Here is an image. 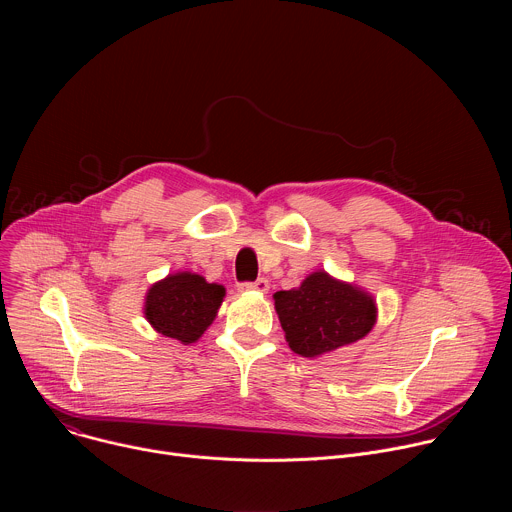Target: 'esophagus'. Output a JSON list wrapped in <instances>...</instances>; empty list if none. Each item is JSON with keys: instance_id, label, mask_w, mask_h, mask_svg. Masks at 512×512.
I'll use <instances>...</instances> for the list:
<instances>
[{"instance_id": "34e87169", "label": "esophagus", "mask_w": 512, "mask_h": 512, "mask_svg": "<svg viewBox=\"0 0 512 512\" xmlns=\"http://www.w3.org/2000/svg\"><path fill=\"white\" fill-rule=\"evenodd\" d=\"M239 289H241V291H261V294H267V291H269V279L259 277V279L253 281V283H241Z\"/></svg>"}]
</instances>
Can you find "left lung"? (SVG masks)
I'll list each match as a JSON object with an SVG mask.
<instances>
[{"instance_id": "left-lung-1", "label": "left lung", "mask_w": 512, "mask_h": 512, "mask_svg": "<svg viewBox=\"0 0 512 512\" xmlns=\"http://www.w3.org/2000/svg\"><path fill=\"white\" fill-rule=\"evenodd\" d=\"M273 300L289 348L306 358L362 340L379 316L367 289L336 279L324 269L312 271L300 287L275 291Z\"/></svg>"}]
</instances>
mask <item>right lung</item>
<instances>
[{"label":"right lung","mask_w":512,"mask_h":512,"mask_svg":"<svg viewBox=\"0 0 512 512\" xmlns=\"http://www.w3.org/2000/svg\"><path fill=\"white\" fill-rule=\"evenodd\" d=\"M225 294V285L208 283L192 271H176L145 291L143 316L156 332L192 344L214 322Z\"/></svg>","instance_id":"add662e5"}]
</instances>
